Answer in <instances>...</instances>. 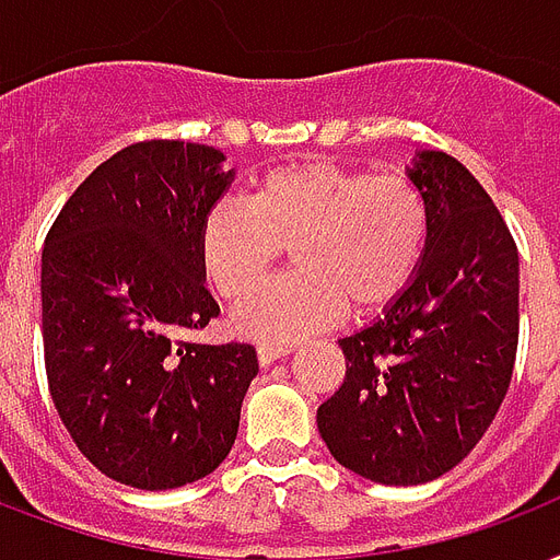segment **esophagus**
Listing matches in <instances>:
<instances>
[{"label":"esophagus","mask_w":560,"mask_h":560,"mask_svg":"<svg viewBox=\"0 0 560 560\" xmlns=\"http://www.w3.org/2000/svg\"><path fill=\"white\" fill-rule=\"evenodd\" d=\"M289 353H292V348H289V345H259L257 348V359L262 368L275 365L277 359L289 357Z\"/></svg>","instance_id":"34e87169"}]
</instances>
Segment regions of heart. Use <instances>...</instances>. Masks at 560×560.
I'll return each mask as SVG.
<instances>
[{"label": "heart", "instance_id": "obj_1", "mask_svg": "<svg viewBox=\"0 0 560 560\" xmlns=\"http://www.w3.org/2000/svg\"><path fill=\"white\" fill-rule=\"evenodd\" d=\"M432 233L427 195L406 175H371L332 160L268 168L248 203L221 198L198 224V262L212 292L242 303L283 247L295 271L233 315L240 336L294 341L348 312H376L420 275Z\"/></svg>", "mask_w": 560, "mask_h": 560}]
</instances>
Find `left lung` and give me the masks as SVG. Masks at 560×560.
<instances>
[{"label":"left lung","mask_w":560,"mask_h":560,"mask_svg":"<svg viewBox=\"0 0 560 560\" xmlns=\"http://www.w3.org/2000/svg\"><path fill=\"white\" fill-rule=\"evenodd\" d=\"M409 177L432 215L420 275L339 341L348 374L318 409L332 458L380 485L453 470L491 427L517 359V245L491 195L444 151H423Z\"/></svg>","instance_id":"8db88e82"}]
</instances>
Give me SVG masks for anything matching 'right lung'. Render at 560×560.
I'll return each instance as SVG.
<instances>
[{
	"label": "right lung",
	"instance_id": "obj_1",
	"mask_svg": "<svg viewBox=\"0 0 560 560\" xmlns=\"http://www.w3.org/2000/svg\"><path fill=\"white\" fill-rule=\"evenodd\" d=\"M212 145L142 140L104 160L46 233L43 357L51 400L104 476L166 491L228 458L257 350L201 345L198 224L231 184Z\"/></svg>",
	"mask_w": 560,
	"mask_h": 560
}]
</instances>
